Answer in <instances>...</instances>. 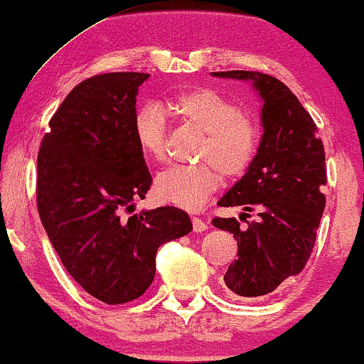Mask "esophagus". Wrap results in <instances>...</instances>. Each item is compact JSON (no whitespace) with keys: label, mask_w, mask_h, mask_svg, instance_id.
<instances>
[{"label":"esophagus","mask_w":364,"mask_h":364,"mask_svg":"<svg viewBox=\"0 0 364 364\" xmlns=\"http://www.w3.org/2000/svg\"><path fill=\"white\" fill-rule=\"evenodd\" d=\"M192 225H193V232H205L207 228H208V225H207V222L205 220H202V218H198V217H193L192 218Z\"/></svg>","instance_id":"1"}]
</instances>
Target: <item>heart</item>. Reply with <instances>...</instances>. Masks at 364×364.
<instances>
[{
  "instance_id": "1",
  "label": "heart",
  "mask_w": 364,
  "mask_h": 364,
  "mask_svg": "<svg viewBox=\"0 0 364 364\" xmlns=\"http://www.w3.org/2000/svg\"><path fill=\"white\" fill-rule=\"evenodd\" d=\"M166 109L182 122L205 132L198 149L202 164L172 166L159 173L154 183L164 202L198 210L220 187L222 173L242 176L257 156L260 134L257 124L242 114L235 102L213 89L197 87L166 101ZM134 137L144 156L162 161L166 156V117L157 104H146L134 117Z\"/></svg>"
}]
</instances>
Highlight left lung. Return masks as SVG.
<instances>
[{
    "mask_svg": "<svg viewBox=\"0 0 364 364\" xmlns=\"http://www.w3.org/2000/svg\"><path fill=\"white\" fill-rule=\"evenodd\" d=\"M213 77L250 82L262 101L263 134L257 156L217 205L258 210V220L240 228L232 218H213L233 233L238 258L223 277L238 296L268 295L285 278L303 270L315 245L325 210V149L316 126L298 97L278 79L263 73H210Z\"/></svg>",
    "mask_w": 364,
    "mask_h": 364,
    "instance_id": "8db88e82",
    "label": "left lung"
}]
</instances>
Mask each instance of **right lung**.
<instances>
[{
    "instance_id": "obj_1",
    "label": "right lung",
    "mask_w": 364,
    "mask_h": 364,
    "mask_svg": "<svg viewBox=\"0 0 364 364\" xmlns=\"http://www.w3.org/2000/svg\"><path fill=\"white\" fill-rule=\"evenodd\" d=\"M144 73L99 74L77 84L49 121L38 154V210L63 265L97 300L144 295L157 248L192 230L177 207L134 212L151 172L134 137Z\"/></svg>"
}]
</instances>
